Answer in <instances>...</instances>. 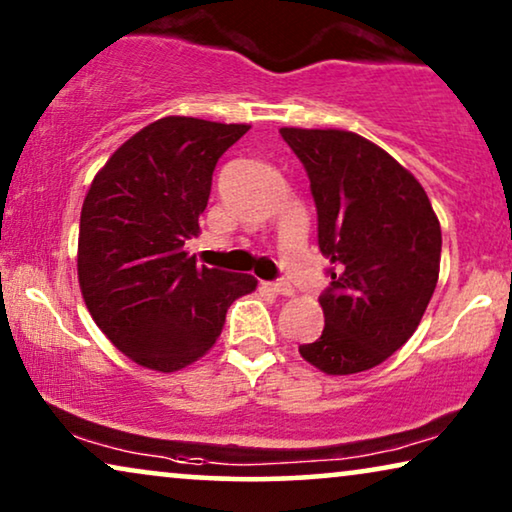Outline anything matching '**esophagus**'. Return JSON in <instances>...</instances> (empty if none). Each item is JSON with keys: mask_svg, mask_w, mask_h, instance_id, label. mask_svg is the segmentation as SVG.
I'll list each match as a JSON object with an SVG mask.
<instances>
[{"mask_svg": "<svg viewBox=\"0 0 512 512\" xmlns=\"http://www.w3.org/2000/svg\"><path fill=\"white\" fill-rule=\"evenodd\" d=\"M268 289L272 293H277V296H293V286L289 282H275V284H268Z\"/></svg>", "mask_w": 512, "mask_h": 512, "instance_id": "obj_1", "label": "esophagus"}]
</instances>
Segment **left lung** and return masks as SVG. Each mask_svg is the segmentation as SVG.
Masks as SVG:
<instances>
[{
    "label": "left lung",
    "instance_id": "obj_1",
    "mask_svg": "<svg viewBox=\"0 0 512 512\" xmlns=\"http://www.w3.org/2000/svg\"><path fill=\"white\" fill-rule=\"evenodd\" d=\"M305 165L319 216L331 289L319 298L326 326L300 345L326 375L380 366L417 331L440 272V223L412 172L349 130L282 128Z\"/></svg>",
    "mask_w": 512,
    "mask_h": 512
}]
</instances>
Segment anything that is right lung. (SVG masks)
<instances>
[{"mask_svg": "<svg viewBox=\"0 0 512 512\" xmlns=\"http://www.w3.org/2000/svg\"><path fill=\"white\" fill-rule=\"evenodd\" d=\"M247 123L158 118L111 153L81 207V296L137 366L177 373L214 347L233 300L256 279L205 268L184 251L200 233L212 172Z\"/></svg>", "mask_w": 512, "mask_h": 512, "instance_id": "add662e5", "label": "right lung"}]
</instances>
